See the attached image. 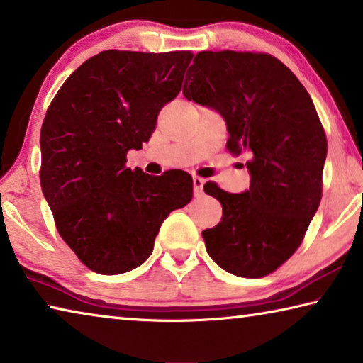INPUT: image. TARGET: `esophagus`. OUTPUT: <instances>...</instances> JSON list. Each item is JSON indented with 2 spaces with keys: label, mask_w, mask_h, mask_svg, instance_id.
Here are the masks:
<instances>
[{
  "label": "esophagus",
  "mask_w": 363,
  "mask_h": 363,
  "mask_svg": "<svg viewBox=\"0 0 363 363\" xmlns=\"http://www.w3.org/2000/svg\"><path fill=\"white\" fill-rule=\"evenodd\" d=\"M206 180L201 177H193V188H194V196H201L203 194V186H204Z\"/></svg>",
  "instance_id": "1"
}]
</instances>
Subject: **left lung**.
<instances>
[{
	"mask_svg": "<svg viewBox=\"0 0 363 363\" xmlns=\"http://www.w3.org/2000/svg\"><path fill=\"white\" fill-rule=\"evenodd\" d=\"M183 94L220 112L227 150L251 156L247 191L204 185L223 207L203 231L207 252L236 277L270 275L298 251L322 201L326 135L311 94L277 57L231 50L198 52Z\"/></svg>",
	"mask_w": 363,
	"mask_h": 363,
	"instance_id": "obj_1",
	"label": "left lung"
}]
</instances>
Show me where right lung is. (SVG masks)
Returning a JSON list of instances; mask_svg holds the SVG:
<instances>
[{"label": "right lung", "instance_id": "1", "mask_svg": "<svg viewBox=\"0 0 363 363\" xmlns=\"http://www.w3.org/2000/svg\"><path fill=\"white\" fill-rule=\"evenodd\" d=\"M191 59V51H103L62 83L46 111L41 189L65 245L99 275L145 262L160 225L193 198L186 172L152 177L125 165L180 93Z\"/></svg>", "mask_w": 363, "mask_h": 363}]
</instances>
